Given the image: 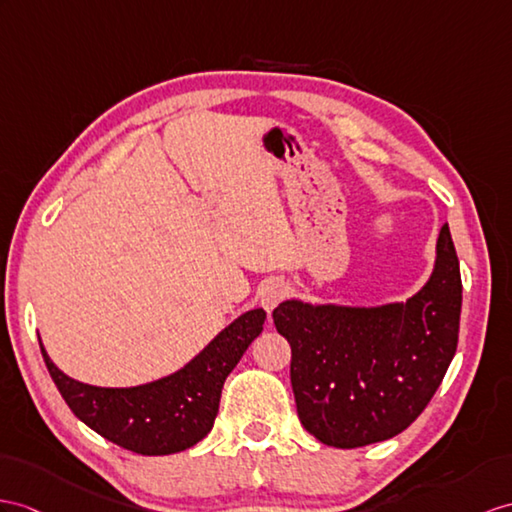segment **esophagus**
<instances>
[{
	"instance_id": "esophagus-1",
	"label": "esophagus",
	"mask_w": 512,
	"mask_h": 512,
	"mask_svg": "<svg viewBox=\"0 0 512 512\" xmlns=\"http://www.w3.org/2000/svg\"><path fill=\"white\" fill-rule=\"evenodd\" d=\"M284 295H286V286L282 282H269L263 286V291L258 295L260 306H263L267 313H271V310L282 302Z\"/></svg>"
}]
</instances>
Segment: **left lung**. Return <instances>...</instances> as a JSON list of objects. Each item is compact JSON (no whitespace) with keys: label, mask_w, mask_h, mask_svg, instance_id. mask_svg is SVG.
<instances>
[{"label":"left lung","mask_w":512,"mask_h":512,"mask_svg":"<svg viewBox=\"0 0 512 512\" xmlns=\"http://www.w3.org/2000/svg\"><path fill=\"white\" fill-rule=\"evenodd\" d=\"M460 306L463 282L447 223L436 241L430 280L404 304L282 302L273 323L291 343V384L302 426L341 450L406 430L456 354Z\"/></svg>","instance_id":"obj_1"}]
</instances>
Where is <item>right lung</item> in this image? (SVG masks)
Instances as JSON below:
<instances>
[{
  "label": "right lung",
  "mask_w": 512,
  "mask_h": 512,
  "mask_svg": "<svg viewBox=\"0 0 512 512\" xmlns=\"http://www.w3.org/2000/svg\"><path fill=\"white\" fill-rule=\"evenodd\" d=\"M265 319L263 308L249 310L180 371L130 389H104L65 376L39 343L49 376L73 415L123 450L165 456L189 450L213 430L223 382L263 332Z\"/></svg>",
  "instance_id": "obj_1"
}]
</instances>
